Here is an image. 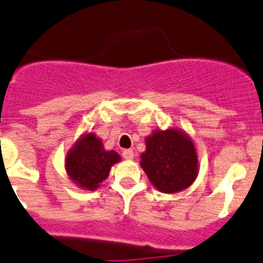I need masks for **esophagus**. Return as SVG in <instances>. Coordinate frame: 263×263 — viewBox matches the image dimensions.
Segmentation results:
<instances>
[{
  "mask_svg": "<svg viewBox=\"0 0 263 263\" xmlns=\"http://www.w3.org/2000/svg\"><path fill=\"white\" fill-rule=\"evenodd\" d=\"M123 157L126 158V160H132L135 157V153L132 149H124L123 151Z\"/></svg>",
  "mask_w": 263,
  "mask_h": 263,
  "instance_id": "34e87169",
  "label": "esophagus"
}]
</instances>
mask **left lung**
Listing matches in <instances>:
<instances>
[{"label":"left lung","mask_w":263,"mask_h":263,"mask_svg":"<svg viewBox=\"0 0 263 263\" xmlns=\"http://www.w3.org/2000/svg\"><path fill=\"white\" fill-rule=\"evenodd\" d=\"M140 166L151 183L165 194L190 187L198 177L199 161L194 141L184 131L156 129L145 137Z\"/></svg>","instance_id":"1"}]
</instances>
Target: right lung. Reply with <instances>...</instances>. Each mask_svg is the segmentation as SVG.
Segmentation results:
<instances>
[{
  "label": "right lung",
  "instance_id": "right-lung-1",
  "mask_svg": "<svg viewBox=\"0 0 263 263\" xmlns=\"http://www.w3.org/2000/svg\"><path fill=\"white\" fill-rule=\"evenodd\" d=\"M122 160L115 151H106L102 140L93 132L79 137L65 156V170L80 189L94 191L110 174L111 167Z\"/></svg>",
  "mask_w": 263,
  "mask_h": 263
}]
</instances>
